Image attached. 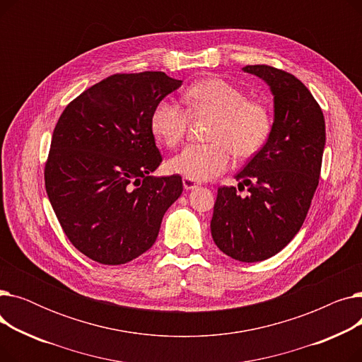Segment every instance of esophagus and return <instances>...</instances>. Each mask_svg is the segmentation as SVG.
<instances>
[{
	"mask_svg": "<svg viewBox=\"0 0 362 362\" xmlns=\"http://www.w3.org/2000/svg\"><path fill=\"white\" fill-rule=\"evenodd\" d=\"M183 187L186 191H192V189L199 187V183L195 182L194 179H189V177H183Z\"/></svg>",
	"mask_w": 362,
	"mask_h": 362,
	"instance_id": "esophagus-1",
	"label": "esophagus"
}]
</instances>
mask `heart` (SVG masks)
<instances>
[{
    "mask_svg": "<svg viewBox=\"0 0 362 362\" xmlns=\"http://www.w3.org/2000/svg\"><path fill=\"white\" fill-rule=\"evenodd\" d=\"M189 110L214 116L206 144H192L168 161L173 173L194 180H210L230 167L232 152L250 158L267 144L273 117L258 101L246 100L243 90L227 81L211 78L194 83L186 90ZM189 111L171 98H164L151 112V132L167 148L177 146L187 127Z\"/></svg>",
    "mask_w": 362,
    "mask_h": 362,
    "instance_id": "b5f03b06",
    "label": "heart"
}]
</instances>
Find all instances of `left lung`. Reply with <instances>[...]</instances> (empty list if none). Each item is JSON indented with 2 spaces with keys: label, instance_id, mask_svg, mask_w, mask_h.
I'll return each mask as SVG.
<instances>
[{
  "label": "left lung",
  "instance_id": "1",
  "mask_svg": "<svg viewBox=\"0 0 362 362\" xmlns=\"http://www.w3.org/2000/svg\"><path fill=\"white\" fill-rule=\"evenodd\" d=\"M269 85L274 119L272 135L235 176L250 186L218 187L211 235L218 250L242 262L267 259L299 232L318 186L326 124L311 92L293 74L270 66H245Z\"/></svg>",
  "mask_w": 362,
  "mask_h": 362
}]
</instances>
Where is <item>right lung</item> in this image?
Instances as JSON below:
<instances>
[{
    "instance_id": "1",
    "label": "right lung",
    "mask_w": 362,
    "mask_h": 362,
    "mask_svg": "<svg viewBox=\"0 0 362 362\" xmlns=\"http://www.w3.org/2000/svg\"><path fill=\"white\" fill-rule=\"evenodd\" d=\"M182 83L163 71L112 74L60 116L45 189L66 236L90 259L120 265L146 252L182 195L179 175L151 176L161 154L149 126L157 103Z\"/></svg>"
}]
</instances>
